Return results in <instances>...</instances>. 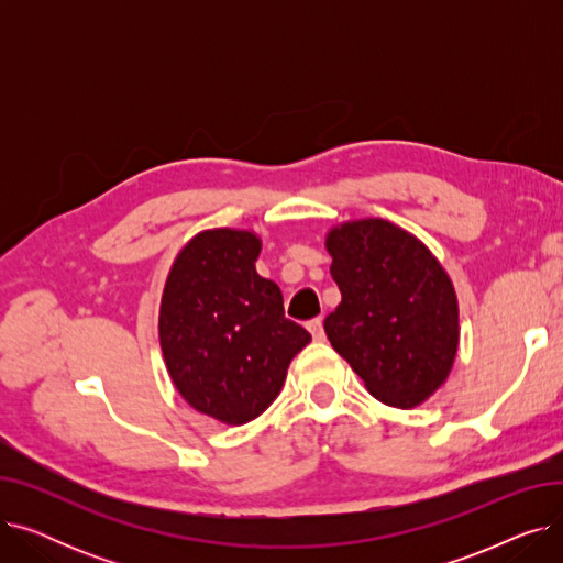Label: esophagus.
Returning <instances> with one entry per match:
<instances>
[{
  "label": "esophagus",
  "mask_w": 563,
  "mask_h": 563,
  "mask_svg": "<svg viewBox=\"0 0 563 563\" xmlns=\"http://www.w3.org/2000/svg\"><path fill=\"white\" fill-rule=\"evenodd\" d=\"M308 331L312 333V340L314 342H323V338H327V335H323V321L317 317V319H312V321H308Z\"/></svg>",
  "instance_id": "1"
}]
</instances>
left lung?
<instances>
[{
    "instance_id": "obj_1",
    "label": "left lung",
    "mask_w": 563,
    "mask_h": 563,
    "mask_svg": "<svg viewBox=\"0 0 563 563\" xmlns=\"http://www.w3.org/2000/svg\"><path fill=\"white\" fill-rule=\"evenodd\" d=\"M342 301L323 321L333 349L378 401L416 408L448 380L459 351L452 278L416 234L386 219L327 232Z\"/></svg>"
}]
</instances>
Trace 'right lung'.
<instances>
[{
	"mask_svg": "<svg viewBox=\"0 0 563 563\" xmlns=\"http://www.w3.org/2000/svg\"><path fill=\"white\" fill-rule=\"evenodd\" d=\"M253 230L212 228L177 253L159 306V344L175 390L202 416L240 427L280 395L312 340L285 317L280 287L255 272Z\"/></svg>",
	"mask_w": 563,
	"mask_h": 563,
	"instance_id": "right-lung-1",
	"label": "right lung"
}]
</instances>
